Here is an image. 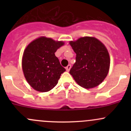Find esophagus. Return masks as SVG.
Segmentation results:
<instances>
[{
    "label": "esophagus",
    "mask_w": 131,
    "mask_h": 131,
    "mask_svg": "<svg viewBox=\"0 0 131 131\" xmlns=\"http://www.w3.org/2000/svg\"><path fill=\"white\" fill-rule=\"evenodd\" d=\"M70 68H71V65H70V64H68V65L67 66V67H66V70H67V72H69L70 70Z\"/></svg>",
    "instance_id": "1"
}]
</instances>
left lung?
Masks as SVG:
<instances>
[{
  "label": "left lung",
  "instance_id": "left-lung-1",
  "mask_svg": "<svg viewBox=\"0 0 131 131\" xmlns=\"http://www.w3.org/2000/svg\"><path fill=\"white\" fill-rule=\"evenodd\" d=\"M69 43L76 53V62L70 73L78 85L91 89L101 84L110 65L106 46L94 37H83Z\"/></svg>",
  "mask_w": 131,
  "mask_h": 131
}]
</instances>
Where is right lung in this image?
<instances>
[{"mask_svg":"<svg viewBox=\"0 0 131 131\" xmlns=\"http://www.w3.org/2000/svg\"><path fill=\"white\" fill-rule=\"evenodd\" d=\"M64 45L63 41L42 36L26 46L22 57V69L27 82L35 91L48 92L57 85L66 70L55 52Z\"/></svg>","mask_w":131,"mask_h":131,"instance_id":"obj_1","label":"right lung"}]
</instances>
